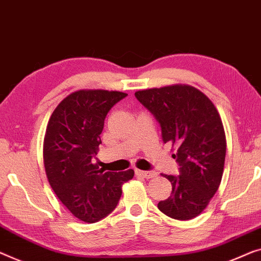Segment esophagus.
Masks as SVG:
<instances>
[{
	"label": "esophagus",
	"instance_id": "34e87169",
	"mask_svg": "<svg viewBox=\"0 0 261 261\" xmlns=\"http://www.w3.org/2000/svg\"><path fill=\"white\" fill-rule=\"evenodd\" d=\"M136 174L139 177H143V178H146V179H150V178H154L157 176V173L154 172V171H142V170H136L135 171Z\"/></svg>",
	"mask_w": 261,
	"mask_h": 261
}]
</instances>
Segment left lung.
Wrapping results in <instances>:
<instances>
[{"instance_id": "1", "label": "left lung", "mask_w": 261, "mask_h": 261, "mask_svg": "<svg viewBox=\"0 0 261 261\" xmlns=\"http://www.w3.org/2000/svg\"><path fill=\"white\" fill-rule=\"evenodd\" d=\"M157 119L164 143H172L179 176H168L172 191L158 208L168 217L189 220L204 211L223 177L226 137L223 122L208 97L185 84L135 93Z\"/></svg>"}]
</instances>
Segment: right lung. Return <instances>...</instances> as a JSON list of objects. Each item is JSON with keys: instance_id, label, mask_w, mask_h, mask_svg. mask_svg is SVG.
I'll list each match as a JSON object with an SVG mask.
<instances>
[{"instance_id": "obj_1", "label": "right lung", "mask_w": 261, "mask_h": 261, "mask_svg": "<svg viewBox=\"0 0 261 261\" xmlns=\"http://www.w3.org/2000/svg\"><path fill=\"white\" fill-rule=\"evenodd\" d=\"M126 96L108 90L72 92L58 104L46 126L43 159L49 184L62 204L85 223L110 215L122 185L134 178L132 169L110 172L92 164L108 112Z\"/></svg>"}]
</instances>
